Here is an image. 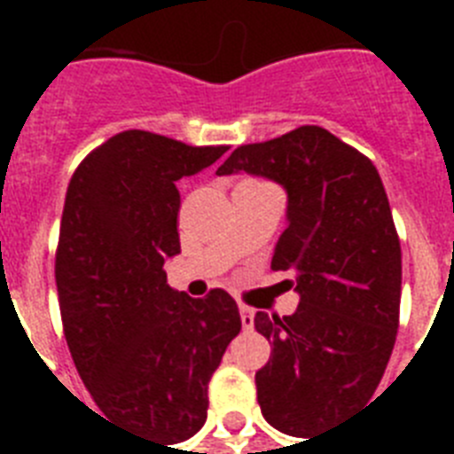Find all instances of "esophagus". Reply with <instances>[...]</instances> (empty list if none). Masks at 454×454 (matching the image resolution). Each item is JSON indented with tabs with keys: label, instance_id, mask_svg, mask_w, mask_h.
Returning a JSON list of instances; mask_svg holds the SVG:
<instances>
[{
	"label": "esophagus",
	"instance_id": "1",
	"mask_svg": "<svg viewBox=\"0 0 454 454\" xmlns=\"http://www.w3.org/2000/svg\"><path fill=\"white\" fill-rule=\"evenodd\" d=\"M240 320L245 330H252V327H254V309H249V306L240 303Z\"/></svg>",
	"mask_w": 454,
	"mask_h": 454
}]
</instances>
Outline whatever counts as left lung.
Returning <instances> with one entry per match:
<instances>
[{
    "label": "left lung",
    "instance_id": "8db88e82",
    "mask_svg": "<svg viewBox=\"0 0 454 454\" xmlns=\"http://www.w3.org/2000/svg\"><path fill=\"white\" fill-rule=\"evenodd\" d=\"M249 171L287 191L273 270L301 294L294 316L256 313L270 360L256 398L270 427L316 438L372 398L401 316V240L370 157L316 124L238 145L216 174Z\"/></svg>",
    "mask_w": 454,
    "mask_h": 454
}]
</instances>
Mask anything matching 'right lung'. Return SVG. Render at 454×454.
I'll list each match as a JSON object with an SVG mask.
<instances>
[{
    "mask_svg": "<svg viewBox=\"0 0 454 454\" xmlns=\"http://www.w3.org/2000/svg\"><path fill=\"white\" fill-rule=\"evenodd\" d=\"M228 145L129 129L89 153L67 184L56 290L67 348L94 403L153 441L181 443L207 419V388L240 332L235 299L167 285L181 252L176 181Z\"/></svg>",
    "mask_w": 454,
    "mask_h": 454,
    "instance_id": "obj_1",
    "label": "right lung"
}]
</instances>
